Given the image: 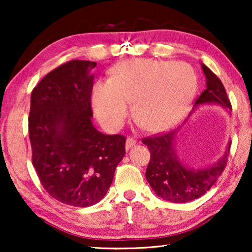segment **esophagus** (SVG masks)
Segmentation results:
<instances>
[{"mask_svg": "<svg viewBox=\"0 0 252 252\" xmlns=\"http://www.w3.org/2000/svg\"><path fill=\"white\" fill-rule=\"evenodd\" d=\"M136 140L133 139V137H127L126 139V149H130L133 146H135Z\"/></svg>", "mask_w": 252, "mask_h": 252, "instance_id": "esophagus-1", "label": "esophagus"}]
</instances>
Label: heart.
I'll use <instances>...</instances> for the list:
<instances>
[{
  "label": "heart",
  "instance_id": "b5f03b06",
  "mask_svg": "<svg viewBox=\"0 0 252 252\" xmlns=\"http://www.w3.org/2000/svg\"><path fill=\"white\" fill-rule=\"evenodd\" d=\"M195 72L186 63L154 60L124 62L110 81L96 82L92 103L99 122L118 128L129 112L143 128L163 129L180 117L195 94Z\"/></svg>",
  "mask_w": 252,
  "mask_h": 252
}]
</instances>
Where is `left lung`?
<instances>
[{
  "label": "left lung",
  "mask_w": 252,
  "mask_h": 252,
  "mask_svg": "<svg viewBox=\"0 0 252 252\" xmlns=\"http://www.w3.org/2000/svg\"><path fill=\"white\" fill-rule=\"evenodd\" d=\"M202 68L206 78V89L196 99L195 106L218 103L223 108L232 110V104L220 79L204 64ZM177 132L178 129H175L142 139L150 151L146 178L160 198L173 203H186L201 197L218 180L227 165L230 143L218 163L208 168L190 170L181 164L174 150Z\"/></svg>",
  "instance_id": "obj_1"
}]
</instances>
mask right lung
Here are the masks:
<instances>
[{"label":"right lung","instance_id":"1","mask_svg":"<svg viewBox=\"0 0 252 252\" xmlns=\"http://www.w3.org/2000/svg\"><path fill=\"white\" fill-rule=\"evenodd\" d=\"M95 62L70 61L49 72L31 95L32 163L51 197L77 208L104 197L126 137L105 135L92 124Z\"/></svg>","mask_w":252,"mask_h":252}]
</instances>
